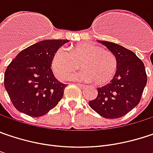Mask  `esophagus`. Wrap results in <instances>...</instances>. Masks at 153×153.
I'll use <instances>...</instances> for the list:
<instances>
[{
	"label": "esophagus",
	"mask_w": 153,
	"mask_h": 153,
	"mask_svg": "<svg viewBox=\"0 0 153 153\" xmlns=\"http://www.w3.org/2000/svg\"><path fill=\"white\" fill-rule=\"evenodd\" d=\"M76 85H78L80 88H85V87H86V85H83V84H80V83H77Z\"/></svg>",
	"instance_id": "1"
}]
</instances>
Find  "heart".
<instances>
[{
    "instance_id": "b5f03b06",
    "label": "heart",
    "mask_w": 153,
    "mask_h": 153,
    "mask_svg": "<svg viewBox=\"0 0 153 153\" xmlns=\"http://www.w3.org/2000/svg\"><path fill=\"white\" fill-rule=\"evenodd\" d=\"M83 68L79 77L85 81H93L97 85L108 83L118 70V60L115 54L94 43L83 42L73 46L69 51L59 48L53 54L51 66L58 79H67L77 68Z\"/></svg>"
}]
</instances>
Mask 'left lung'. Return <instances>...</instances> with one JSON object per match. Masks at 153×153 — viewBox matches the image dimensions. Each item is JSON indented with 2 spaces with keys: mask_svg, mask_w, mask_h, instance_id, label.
<instances>
[{
  "mask_svg": "<svg viewBox=\"0 0 153 153\" xmlns=\"http://www.w3.org/2000/svg\"><path fill=\"white\" fill-rule=\"evenodd\" d=\"M99 42L115 54L118 70L109 84L98 88V95L89 101V105L105 119L121 118L140 101L147 82L145 65L132 51L120 45L105 41Z\"/></svg>",
  "mask_w": 153,
  "mask_h": 153,
  "instance_id": "obj_1",
  "label": "left lung"
}]
</instances>
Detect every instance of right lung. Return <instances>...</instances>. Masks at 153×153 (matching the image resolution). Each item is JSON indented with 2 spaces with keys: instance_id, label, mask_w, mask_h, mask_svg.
Segmentation results:
<instances>
[{
  "instance_id": "1",
  "label": "right lung",
  "mask_w": 153,
  "mask_h": 153,
  "mask_svg": "<svg viewBox=\"0 0 153 153\" xmlns=\"http://www.w3.org/2000/svg\"><path fill=\"white\" fill-rule=\"evenodd\" d=\"M68 40H46L20 52L6 69L4 86L14 106L31 117H41L55 107L67 86L56 79L51 60Z\"/></svg>"
}]
</instances>
